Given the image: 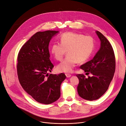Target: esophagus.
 Here are the masks:
<instances>
[{"label":"esophagus","mask_w":126,"mask_h":126,"mask_svg":"<svg viewBox=\"0 0 126 126\" xmlns=\"http://www.w3.org/2000/svg\"><path fill=\"white\" fill-rule=\"evenodd\" d=\"M65 76L67 78H70L71 77V75L70 74H65Z\"/></svg>","instance_id":"34e87169"}]
</instances>
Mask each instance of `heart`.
<instances>
[{"instance_id": "1", "label": "heart", "mask_w": 126, "mask_h": 126, "mask_svg": "<svg viewBox=\"0 0 126 126\" xmlns=\"http://www.w3.org/2000/svg\"><path fill=\"white\" fill-rule=\"evenodd\" d=\"M60 44H52L50 52L57 60H61L66 51L67 55L58 65L60 72L71 73L76 64L85 62L89 57L94 46V39L71 32L63 34L60 38Z\"/></svg>"}]
</instances>
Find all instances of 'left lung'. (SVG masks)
<instances>
[{"label":"left lung","instance_id":"obj_1","mask_svg":"<svg viewBox=\"0 0 126 126\" xmlns=\"http://www.w3.org/2000/svg\"><path fill=\"white\" fill-rule=\"evenodd\" d=\"M95 33L101 41L100 48L92 60L80 66L85 72L91 73L92 76L86 78L83 75H77L79 79L78 94L88 101L98 99L106 93L116 67L114 52L110 42L100 32L96 31Z\"/></svg>","mask_w":126,"mask_h":126}]
</instances>
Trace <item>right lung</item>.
<instances>
[{
  "label": "right lung",
  "mask_w": 126,
  "mask_h": 126,
  "mask_svg": "<svg viewBox=\"0 0 126 126\" xmlns=\"http://www.w3.org/2000/svg\"><path fill=\"white\" fill-rule=\"evenodd\" d=\"M59 32H36L22 46L18 54L17 71L20 85L33 99L41 104H50L60 98L61 83L66 78L63 73L48 75L53 67L49 60V42Z\"/></svg>",
  "instance_id": "right-lung-1"
}]
</instances>
